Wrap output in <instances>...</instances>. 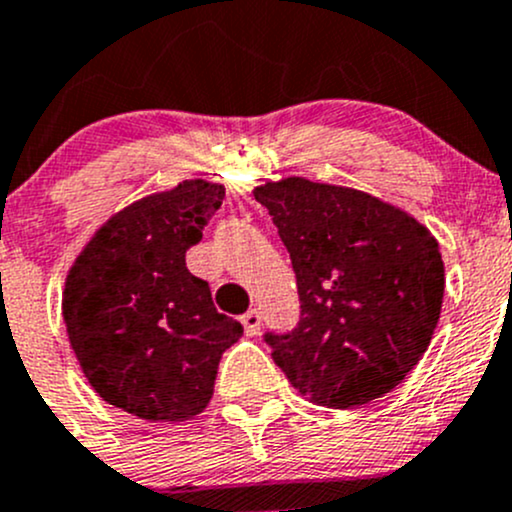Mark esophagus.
Returning <instances> with one entry per match:
<instances>
[{
    "label": "esophagus",
    "mask_w": 512,
    "mask_h": 512,
    "mask_svg": "<svg viewBox=\"0 0 512 512\" xmlns=\"http://www.w3.org/2000/svg\"><path fill=\"white\" fill-rule=\"evenodd\" d=\"M241 323H244L246 335H258V330H261V313L258 310H249V313L241 315Z\"/></svg>",
    "instance_id": "34e87169"
}]
</instances>
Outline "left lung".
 <instances>
[{"label":"left lung","instance_id":"left-lung-1","mask_svg":"<svg viewBox=\"0 0 512 512\" xmlns=\"http://www.w3.org/2000/svg\"><path fill=\"white\" fill-rule=\"evenodd\" d=\"M291 254L300 315L263 342L288 382L320 407L392 392L429 347L444 261L434 236L365 192L288 177L254 192Z\"/></svg>","mask_w":512,"mask_h":512}]
</instances>
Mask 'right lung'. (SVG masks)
Returning <instances> with one entry per match:
<instances>
[{
  "mask_svg": "<svg viewBox=\"0 0 512 512\" xmlns=\"http://www.w3.org/2000/svg\"><path fill=\"white\" fill-rule=\"evenodd\" d=\"M221 199L224 187L204 179L140 199L100 226L68 273V340L93 389L123 412L192 419L212 399L221 355L244 335L184 261Z\"/></svg>",
  "mask_w": 512,
  "mask_h": 512,
  "instance_id": "1",
  "label": "right lung"
}]
</instances>
